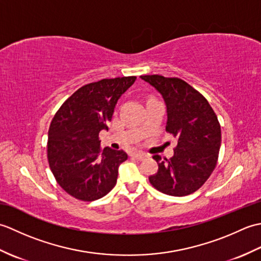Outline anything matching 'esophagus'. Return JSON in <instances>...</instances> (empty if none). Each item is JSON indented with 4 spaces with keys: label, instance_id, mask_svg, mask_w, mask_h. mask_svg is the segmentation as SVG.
I'll return each instance as SVG.
<instances>
[{
    "label": "esophagus",
    "instance_id": "esophagus-1",
    "mask_svg": "<svg viewBox=\"0 0 261 261\" xmlns=\"http://www.w3.org/2000/svg\"><path fill=\"white\" fill-rule=\"evenodd\" d=\"M132 157H135L136 159H138V160H142V159H145L146 157H147V154L145 153V152H135V153H132Z\"/></svg>",
    "mask_w": 261,
    "mask_h": 261
}]
</instances>
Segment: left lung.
I'll use <instances>...</instances> for the list:
<instances>
[{"instance_id": "1", "label": "left lung", "mask_w": 261, "mask_h": 261, "mask_svg": "<svg viewBox=\"0 0 261 261\" xmlns=\"http://www.w3.org/2000/svg\"><path fill=\"white\" fill-rule=\"evenodd\" d=\"M162 94L167 107L166 131L177 139L170 159L154 154L158 171L149 176L157 191L186 196L199 190L218 163L221 125L207 99L178 77L143 75Z\"/></svg>"}]
</instances>
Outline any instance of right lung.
Here are the masks:
<instances>
[{
	"instance_id": "add662e5",
	"label": "right lung",
	"mask_w": 261,
	"mask_h": 261,
	"mask_svg": "<svg viewBox=\"0 0 261 261\" xmlns=\"http://www.w3.org/2000/svg\"><path fill=\"white\" fill-rule=\"evenodd\" d=\"M136 76L104 79L79 88L66 99L49 126L47 157L55 179L80 201L91 202L112 190L123 150L101 148L99 131L108 130L115 104Z\"/></svg>"
}]
</instances>
